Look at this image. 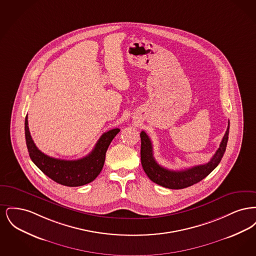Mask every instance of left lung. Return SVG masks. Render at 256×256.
Instances as JSON below:
<instances>
[{"mask_svg": "<svg viewBox=\"0 0 256 256\" xmlns=\"http://www.w3.org/2000/svg\"><path fill=\"white\" fill-rule=\"evenodd\" d=\"M230 134V122L226 134L220 144L219 148L204 165H198L185 170H172L160 166L154 158L152 144L145 132H141V163L148 178L160 186L169 189H183L200 182L219 165L226 152Z\"/></svg>", "mask_w": 256, "mask_h": 256, "instance_id": "1", "label": "left lung"}]
</instances>
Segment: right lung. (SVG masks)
<instances>
[{
	"mask_svg": "<svg viewBox=\"0 0 256 256\" xmlns=\"http://www.w3.org/2000/svg\"><path fill=\"white\" fill-rule=\"evenodd\" d=\"M119 132V128H113L102 134L93 150L86 158L78 160H63L50 158L38 150L28 130V115L24 120L26 143L30 158L50 180L69 187L84 185L97 178L104 167L106 152L110 143Z\"/></svg>",
	"mask_w": 256,
	"mask_h": 256,
	"instance_id": "1",
	"label": "right lung"
}]
</instances>
